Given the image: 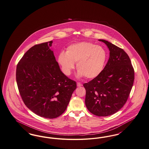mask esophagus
Returning a JSON list of instances; mask_svg holds the SVG:
<instances>
[{
    "label": "esophagus",
    "mask_w": 149,
    "mask_h": 149,
    "mask_svg": "<svg viewBox=\"0 0 149 149\" xmlns=\"http://www.w3.org/2000/svg\"><path fill=\"white\" fill-rule=\"evenodd\" d=\"M77 85L78 87H80V86H82V84H81L80 82H77Z\"/></svg>",
    "instance_id": "1"
}]
</instances>
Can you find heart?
<instances>
[{
    "label": "heart",
    "instance_id": "obj_1",
    "mask_svg": "<svg viewBox=\"0 0 149 149\" xmlns=\"http://www.w3.org/2000/svg\"><path fill=\"white\" fill-rule=\"evenodd\" d=\"M107 54L103 47L93 43L82 42L69 45L65 53L61 52L58 62L62 71L70 75L77 62L78 75L90 79L97 77L104 70Z\"/></svg>",
    "mask_w": 149,
    "mask_h": 149
}]
</instances>
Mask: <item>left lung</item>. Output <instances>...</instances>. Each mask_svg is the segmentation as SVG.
<instances>
[{"label":"left lung","instance_id":"1","mask_svg":"<svg viewBox=\"0 0 149 149\" xmlns=\"http://www.w3.org/2000/svg\"><path fill=\"white\" fill-rule=\"evenodd\" d=\"M110 57L97 77L84 84L85 104L98 116H108L120 110L126 102L134 84L135 73L131 60L123 49L104 39Z\"/></svg>","mask_w":149,"mask_h":149}]
</instances>
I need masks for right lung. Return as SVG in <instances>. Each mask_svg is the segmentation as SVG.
Returning <instances> with one entry per match:
<instances>
[{
  "label": "right lung",
  "mask_w": 149,
  "mask_h": 149,
  "mask_svg": "<svg viewBox=\"0 0 149 149\" xmlns=\"http://www.w3.org/2000/svg\"><path fill=\"white\" fill-rule=\"evenodd\" d=\"M52 41L33 46L20 59L16 81L26 106L39 116L54 118L66 110L76 82L61 71Z\"/></svg>",
  "instance_id": "1"
}]
</instances>
